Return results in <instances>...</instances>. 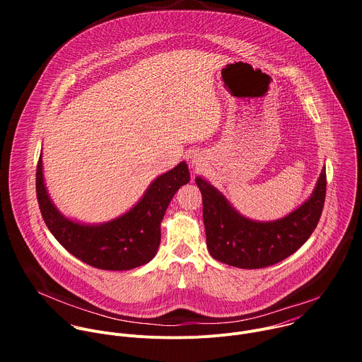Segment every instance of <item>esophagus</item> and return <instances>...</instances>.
<instances>
[{"label": "esophagus", "mask_w": 362, "mask_h": 362, "mask_svg": "<svg viewBox=\"0 0 362 362\" xmlns=\"http://www.w3.org/2000/svg\"><path fill=\"white\" fill-rule=\"evenodd\" d=\"M194 162H197V160H196V159H193V163H194Z\"/></svg>", "instance_id": "1"}]
</instances>
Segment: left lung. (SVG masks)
<instances>
[{
  "label": "left lung",
  "mask_w": 362,
  "mask_h": 362,
  "mask_svg": "<svg viewBox=\"0 0 362 362\" xmlns=\"http://www.w3.org/2000/svg\"><path fill=\"white\" fill-rule=\"evenodd\" d=\"M202 193L206 245L216 261L243 269L275 265L296 252L315 230L327 194L325 168L317 187L302 206L275 222H253L239 215L225 196L202 177H196Z\"/></svg>",
  "instance_id": "1"
}]
</instances>
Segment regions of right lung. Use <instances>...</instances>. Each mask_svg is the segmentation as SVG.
<instances>
[{"label":"right lung","instance_id":"obj_1","mask_svg":"<svg viewBox=\"0 0 362 362\" xmlns=\"http://www.w3.org/2000/svg\"><path fill=\"white\" fill-rule=\"evenodd\" d=\"M185 162L159 176L132 211L105 225L66 219L51 203L42 179L41 154L35 190L41 216L54 238L84 264L106 271H127L151 261L160 245V222L177 189L189 182Z\"/></svg>","mask_w":362,"mask_h":362}]
</instances>
